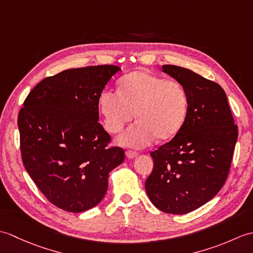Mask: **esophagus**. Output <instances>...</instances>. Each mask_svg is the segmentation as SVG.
Wrapping results in <instances>:
<instances>
[{
  "label": "esophagus",
  "instance_id": "esophagus-1",
  "mask_svg": "<svg viewBox=\"0 0 253 253\" xmlns=\"http://www.w3.org/2000/svg\"><path fill=\"white\" fill-rule=\"evenodd\" d=\"M137 155H138V153L135 152V151H130V150H128V151H126V157L128 159H135Z\"/></svg>",
  "mask_w": 253,
  "mask_h": 253
}]
</instances>
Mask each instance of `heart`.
<instances>
[{"label": "heart", "instance_id": "b5f03b06", "mask_svg": "<svg viewBox=\"0 0 253 253\" xmlns=\"http://www.w3.org/2000/svg\"><path fill=\"white\" fill-rule=\"evenodd\" d=\"M105 129L120 132L137 122L118 138L123 146L143 148L158 140H169L184 126L189 109V95L176 80H166L148 71H135L124 76L117 92L104 90L98 99Z\"/></svg>", "mask_w": 253, "mask_h": 253}]
</instances>
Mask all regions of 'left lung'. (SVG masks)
I'll list each match as a JSON object with an SVG mask.
<instances>
[{"label": "left lung", "mask_w": 253, "mask_h": 253, "mask_svg": "<svg viewBox=\"0 0 253 253\" xmlns=\"http://www.w3.org/2000/svg\"><path fill=\"white\" fill-rule=\"evenodd\" d=\"M162 69L186 88L189 109L179 132L151 152L154 165L146 191L161 211L186 214L209 202L224 186L238 128L218 84L188 68Z\"/></svg>", "instance_id": "8db88e82"}]
</instances>
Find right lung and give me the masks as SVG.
Masks as SVG:
<instances>
[{
  "label": "right lung",
  "instance_id": "1",
  "mask_svg": "<svg viewBox=\"0 0 253 253\" xmlns=\"http://www.w3.org/2000/svg\"><path fill=\"white\" fill-rule=\"evenodd\" d=\"M114 65L67 69L31 90L18 115L25 169L57 208L79 213L105 196L109 173L125 159L107 148L111 137L99 121L98 99Z\"/></svg>",
  "mask_w": 253,
  "mask_h": 253
}]
</instances>
